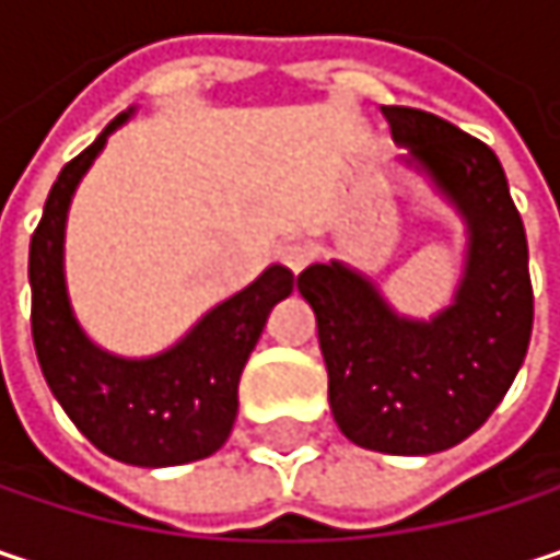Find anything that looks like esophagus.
Masks as SVG:
<instances>
[{"label": "esophagus", "mask_w": 560, "mask_h": 560, "mask_svg": "<svg viewBox=\"0 0 560 560\" xmlns=\"http://www.w3.org/2000/svg\"><path fill=\"white\" fill-rule=\"evenodd\" d=\"M279 259L291 269V272H301L311 259H314V246L307 240H288L279 249Z\"/></svg>", "instance_id": "34e87169"}]
</instances>
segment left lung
Instances as JSON below:
<instances>
[{"label": "left lung", "instance_id": "1", "mask_svg": "<svg viewBox=\"0 0 560 560\" xmlns=\"http://www.w3.org/2000/svg\"><path fill=\"white\" fill-rule=\"evenodd\" d=\"M405 162L424 171L467 223L464 279L431 320L395 314L343 262H314L298 291L314 307L337 428L366 451L438 454L503 401L532 337L522 217L490 145L408 106H383Z\"/></svg>", "mask_w": 560, "mask_h": 560}]
</instances>
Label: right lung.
<instances>
[{"instance_id": "obj_1", "label": "right lung", "mask_w": 560, "mask_h": 560, "mask_svg": "<svg viewBox=\"0 0 560 560\" xmlns=\"http://www.w3.org/2000/svg\"><path fill=\"white\" fill-rule=\"evenodd\" d=\"M129 116L132 109L116 116L90 149L67 162L45 200L28 249L32 337L55 398L93 447L132 467H177L210 457L230 438L243 366L269 311L291 294L294 276L269 266L253 284L210 307L165 353L126 360L96 347L67 298L63 230L80 177Z\"/></svg>"}]
</instances>
